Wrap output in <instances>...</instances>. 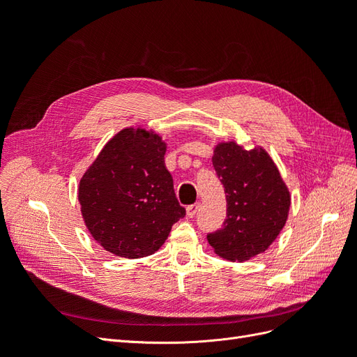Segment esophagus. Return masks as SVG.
Masks as SVG:
<instances>
[{"label":"esophagus","mask_w":357,"mask_h":357,"mask_svg":"<svg viewBox=\"0 0 357 357\" xmlns=\"http://www.w3.org/2000/svg\"><path fill=\"white\" fill-rule=\"evenodd\" d=\"M199 211V204H193V205H189V207L186 208V214L188 218H195L197 213Z\"/></svg>","instance_id":"obj_1"}]
</instances>
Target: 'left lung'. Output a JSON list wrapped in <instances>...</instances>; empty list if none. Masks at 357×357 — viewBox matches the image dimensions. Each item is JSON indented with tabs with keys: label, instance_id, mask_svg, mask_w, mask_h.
<instances>
[{
	"label": "left lung",
	"instance_id": "1",
	"mask_svg": "<svg viewBox=\"0 0 357 357\" xmlns=\"http://www.w3.org/2000/svg\"><path fill=\"white\" fill-rule=\"evenodd\" d=\"M213 167L226 193V219L207 235L228 261H248L274 243L287 220L290 193L274 160L262 147L245 150L235 142L214 147Z\"/></svg>",
	"mask_w": 357,
	"mask_h": 357
}]
</instances>
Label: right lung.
Masks as SVG:
<instances>
[{"label": "right lung", "mask_w": 357, "mask_h": 357, "mask_svg": "<svg viewBox=\"0 0 357 357\" xmlns=\"http://www.w3.org/2000/svg\"><path fill=\"white\" fill-rule=\"evenodd\" d=\"M167 144L143 128H125L86 169L79 202L86 228L107 252L138 259L152 255L185 218L165 167Z\"/></svg>", "instance_id": "add662e5"}]
</instances>
